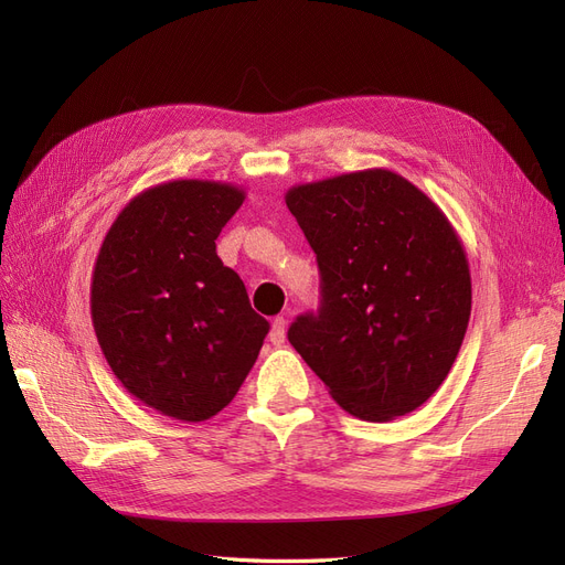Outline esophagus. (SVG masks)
<instances>
[{"instance_id": "1", "label": "esophagus", "mask_w": 565, "mask_h": 565, "mask_svg": "<svg viewBox=\"0 0 565 565\" xmlns=\"http://www.w3.org/2000/svg\"><path fill=\"white\" fill-rule=\"evenodd\" d=\"M285 332H287V320L282 316H278L276 320L270 322V334H268L270 344L273 347H282L285 344Z\"/></svg>"}]
</instances>
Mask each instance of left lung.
<instances>
[{
    "label": "left lung",
    "instance_id": "obj_1",
    "mask_svg": "<svg viewBox=\"0 0 565 565\" xmlns=\"http://www.w3.org/2000/svg\"><path fill=\"white\" fill-rule=\"evenodd\" d=\"M320 268V309L287 339L358 419L413 413L446 382L471 316L465 245L438 204L388 169L285 193Z\"/></svg>",
    "mask_w": 565,
    "mask_h": 565
}]
</instances>
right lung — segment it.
<instances>
[{
  "label": "right lung",
  "instance_id": "obj_1",
  "mask_svg": "<svg viewBox=\"0 0 565 565\" xmlns=\"http://www.w3.org/2000/svg\"><path fill=\"white\" fill-rule=\"evenodd\" d=\"M241 185L177 179L117 214L92 276V322L134 398L181 422L221 413L268 334L216 237L241 210Z\"/></svg>",
  "mask_w": 565,
  "mask_h": 565
}]
</instances>
